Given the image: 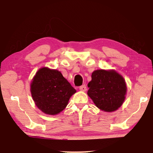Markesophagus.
Listing matches in <instances>:
<instances>
[{"mask_svg":"<svg viewBox=\"0 0 153 153\" xmlns=\"http://www.w3.org/2000/svg\"><path fill=\"white\" fill-rule=\"evenodd\" d=\"M79 90H81V91H83V92H85V91H86V90H87L86 85H82V86H79Z\"/></svg>","mask_w":153,"mask_h":153,"instance_id":"esophagus-1","label":"esophagus"}]
</instances>
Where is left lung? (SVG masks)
I'll return each mask as SVG.
<instances>
[{
	"label": "left lung",
	"mask_w": 153,
	"mask_h": 153,
	"mask_svg": "<svg viewBox=\"0 0 153 153\" xmlns=\"http://www.w3.org/2000/svg\"><path fill=\"white\" fill-rule=\"evenodd\" d=\"M88 87V95L98 108L106 112L116 111L125 100L126 82L115 71H94Z\"/></svg>",
	"instance_id": "obj_1"
}]
</instances>
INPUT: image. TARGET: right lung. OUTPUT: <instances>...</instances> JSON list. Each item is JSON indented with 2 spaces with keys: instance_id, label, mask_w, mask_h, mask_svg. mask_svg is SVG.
<instances>
[{
  "instance_id": "add662e5",
  "label": "right lung",
  "mask_w": 153,
  "mask_h": 153,
  "mask_svg": "<svg viewBox=\"0 0 153 153\" xmlns=\"http://www.w3.org/2000/svg\"><path fill=\"white\" fill-rule=\"evenodd\" d=\"M76 92L60 71L47 67L39 69L31 83L33 101L48 115H56L63 111Z\"/></svg>"
}]
</instances>
